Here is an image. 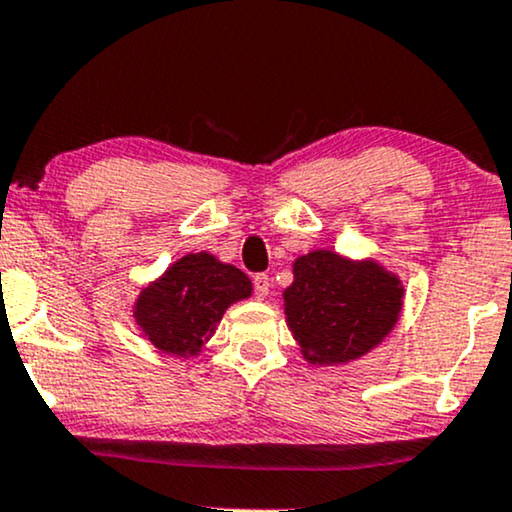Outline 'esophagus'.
<instances>
[{
    "label": "esophagus",
    "mask_w": 512,
    "mask_h": 512,
    "mask_svg": "<svg viewBox=\"0 0 512 512\" xmlns=\"http://www.w3.org/2000/svg\"><path fill=\"white\" fill-rule=\"evenodd\" d=\"M270 292V277L266 273H258L254 277V294L256 299H266Z\"/></svg>",
    "instance_id": "obj_1"
}]
</instances>
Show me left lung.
<instances>
[{
	"instance_id": "left-lung-1",
	"label": "left lung",
	"mask_w": 512,
	"mask_h": 512,
	"mask_svg": "<svg viewBox=\"0 0 512 512\" xmlns=\"http://www.w3.org/2000/svg\"><path fill=\"white\" fill-rule=\"evenodd\" d=\"M285 320L311 365H344L384 342L403 311V282L375 258L313 249L292 263Z\"/></svg>"
}]
</instances>
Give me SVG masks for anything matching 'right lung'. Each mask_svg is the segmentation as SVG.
Listing matches in <instances>:
<instances>
[{"label": "right lung", "instance_id": "right-lung-1", "mask_svg": "<svg viewBox=\"0 0 512 512\" xmlns=\"http://www.w3.org/2000/svg\"><path fill=\"white\" fill-rule=\"evenodd\" d=\"M254 287L246 273L208 251L187 254L142 287L132 318L142 337L170 356H199L227 308L249 299Z\"/></svg>", "mask_w": 512, "mask_h": 512}]
</instances>
